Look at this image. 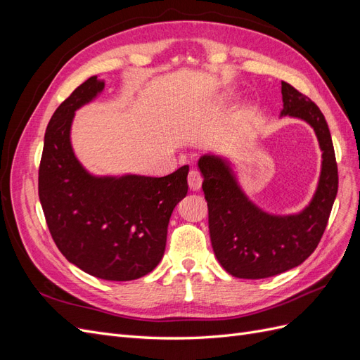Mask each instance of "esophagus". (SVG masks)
Here are the masks:
<instances>
[{
	"label": "esophagus",
	"instance_id": "obj_1",
	"mask_svg": "<svg viewBox=\"0 0 360 360\" xmlns=\"http://www.w3.org/2000/svg\"><path fill=\"white\" fill-rule=\"evenodd\" d=\"M188 183H189V188L192 191H198L201 188V183H202V177L198 169H191L189 171V176H188Z\"/></svg>",
	"mask_w": 360,
	"mask_h": 360
}]
</instances>
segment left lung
<instances>
[{"label": "left lung", "instance_id": "1", "mask_svg": "<svg viewBox=\"0 0 360 360\" xmlns=\"http://www.w3.org/2000/svg\"><path fill=\"white\" fill-rule=\"evenodd\" d=\"M282 115L308 122L323 150V168L314 200L296 216H271L250 202L230 167L202 156V191L209 207V230L214 255L228 274L263 279L302 264L319 246L338 192V165L330 130L320 108L308 96L282 81Z\"/></svg>", "mask_w": 360, "mask_h": 360}]
</instances>
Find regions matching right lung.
<instances>
[{
  "label": "right lung",
  "mask_w": 360,
  "mask_h": 360,
  "mask_svg": "<svg viewBox=\"0 0 360 360\" xmlns=\"http://www.w3.org/2000/svg\"><path fill=\"white\" fill-rule=\"evenodd\" d=\"M103 85L91 76L51 117L39 198L53 242L72 264L101 279L132 281L162 259L171 213L189 189V167L165 177L90 176L73 155L70 126L75 111Z\"/></svg>",
  "instance_id": "add662e5"
}]
</instances>
